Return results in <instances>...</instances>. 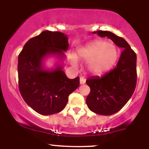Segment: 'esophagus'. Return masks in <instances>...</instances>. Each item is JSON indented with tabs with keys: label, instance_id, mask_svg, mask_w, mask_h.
<instances>
[{
	"label": "esophagus",
	"instance_id": "esophagus-1",
	"mask_svg": "<svg viewBox=\"0 0 149 149\" xmlns=\"http://www.w3.org/2000/svg\"><path fill=\"white\" fill-rule=\"evenodd\" d=\"M85 81H86V80H85V79L84 78H83V77H80V85L85 84Z\"/></svg>",
	"mask_w": 149,
	"mask_h": 149
}]
</instances>
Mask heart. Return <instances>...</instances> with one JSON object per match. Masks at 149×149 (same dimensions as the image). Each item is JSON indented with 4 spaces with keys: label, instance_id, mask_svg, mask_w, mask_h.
Here are the masks:
<instances>
[{
    "label": "heart",
    "instance_id": "1",
    "mask_svg": "<svg viewBox=\"0 0 149 149\" xmlns=\"http://www.w3.org/2000/svg\"><path fill=\"white\" fill-rule=\"evenodd\" d=\"M77 54L82 60L88 61L87 69L93 75L106 73L113 66L118 58V49L104 40L90 42L78 49ZM71 62L73 66H76V58H71Z\"/></svg>",
    "mask_w": 149,
    "mask_h": 149
}]
</instances>
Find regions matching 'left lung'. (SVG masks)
Instances as JSON below:
<instances>
[{
    "label": "left lung",
    "instance_id": "8db88e82",
    "mask_svg": "<svg viewBox=\"0 0 149 149\" xmlns=\"http://www.w3.org/2000/svg\"><path fill=\"white\" fill-rule=\"evenodd\" d=\"M99 36L110 38L123 49L116 67L103 76H92L86 80L90 88L86 103L97 114L110 116L119 111L131 98L136 84V55L127 42L112 32L97 31Z\"/></svg>",
    "mask_w": 149,
    "mask_h": 149
}]
</instances>
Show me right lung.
<instances>
[{
  "mask_svg": "<svg viewBox=\"0 0 149 149\" xmlns=\"http://www.w3.org/2000/svg\"><path fill=\"white\" fill-rule=\"evenodd\" d=\"M67 36L44 31L29 40L18 57L19 89L24 100L39 114L52 115L61 111L69 95L80 85L79 77L69 79L63 64L46 69L44 61L54 56L62 62L69 48ZM63 63V62H62Z\"/></svg>",
  "mask_w": 149,
  "mask_h": 149,
  "instance_id": "right-lung-1",
  "label": "right lung"
}]
</instances>
